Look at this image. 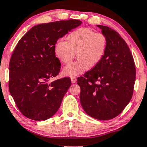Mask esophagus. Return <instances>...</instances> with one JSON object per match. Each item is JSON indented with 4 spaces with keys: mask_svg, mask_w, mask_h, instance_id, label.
Wrapping results in <instances>:
<instances>
[{
    "mask_svg": "<svg viewBox=\"0 0 147 147\" xmlns=\"http://www.w3.org/2000/svg\"><path fill=\"white\" fill-rule=\"evenodd\" d=\"M71 82H72V83H73V84L75 83V82H76V78L74 77L71 78Z\"/></svg>",
    "mask_w": 147,
    "mask_h": 147,
    "instance_id": "34e87169",
    "label": "esophagus"
}]
</instances>
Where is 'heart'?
<instances>
[{"label":"heart","instance_id":"heart-1","mask_svg":"<svg viewBox=\"0 0 147 147\" xmlns=\"http://www.w3.org/2000/svg\"><path fill=\"white\" fill-rule=\"evenodd\" d=\"M107 47V39L102 33L96 32L88 28H80L68 35L67 41L59 40L55 46V53L64 65L78 61L64 68V75L70 77L76 76L92 68L101 61Z\"/></svg>","mask_w":147,"mask_h":147}]
</instances>
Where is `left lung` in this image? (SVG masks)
<instances>
[{
    "instance_id": "obj_1",
    "label": "left lung",
    "mask_w": 147,
    "mask_h": 147,
    "mask_svg": "<svg viewBox=\"0 0 147 147\" xmlns=\"http://www.w3.org/2000/svg\"><path fill=\"white\" fill-rule=\"evenodd\" d=\"M107 39L101 61L82 77H78L80 101L90 117L98 120L117 117L131 100L136 69L131 51L119 33L106 26L97 25Z\"/></svg>"
}]
</instances>
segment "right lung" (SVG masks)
<instances>
[{
    "mask_svg": "<svg viewBox=\"0 0 147 147\" xmlns=\"http://www.w3.org/2000/svg\"><path fill=\"white\" fill-rule=\"evenodd\" d=\"M79 20L40 24L20 38L9 63V91L20 113L34 121L49 119L61 106L71 85L69 78L49 80L61 69L55 46L60 38L80 25Z\"/></svg>",
    "mask_w": 147,
    "mask_h": 147,
    "instance_id": "add662e5",
    "label": "right lung"
}]
</instances>
